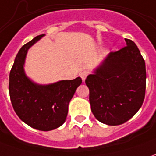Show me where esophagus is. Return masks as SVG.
<instances>
[{"label":"esophagus","instance_id":"1","mask_svg":"<svg viewBox=\"0 0 156 156\" xmlns=\"http://www.w3.org/2000/svg\"><path fill=\"white\" fill-rule=\"evenodd\" d=\"M88 74H89V72H88V71H83L82 73H80V77H81V78H82L83 82L86 79Z\"/></svg>","mask_w":156,"mask_h":156}]
</instances>
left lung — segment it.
Segmentation results:
<instances>
[{
	"label": "left lung",
	"mask_w": 156,
	"mask_h": 156,
	"mask_svg": "<svg viewBox=\"0 0 156 156\" xmlns=\"http://www.w3.org/2000/svg\"><path fill=\"white\" fill-rule=\"evenodd\" d=\"M111 52L85 79L94 116L108 126L132 118L144 102L146 89L145 62L135 42Z\"/></svg>",
	"instance_id": "8db88e82"
}]
</instances>
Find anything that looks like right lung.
Listing matches in <instances>:
<instances>
[{"label": "right lung", "mask_w": 156, "mask_h": 156, "mask_svg": "<svg viewBox=\"0 0 156 156\" xmlns=\"http://www.w3.org/2000/svg\"><path fill=\"white\" fill-rule=\"evenodd\" d=\"M45 35H39L20 48L9 75V94L12 108L20 119L34 129L51 131L62 126L68 105L81 83V78L38 84L25 73V58L30 48Z\"/></svg>", "instance_id": "add662e5"}]
</instances>
